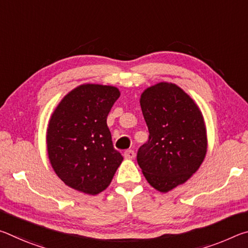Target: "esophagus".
Listing matches in <instances>:
<instances>
[{
	"label": "esophagus",
	"mask_w": 248,
	"mask_h": 248,
	"mask_svg": "<svg viewBox=\"0 0 248 248\" xmlns=\"http://www.w3.org/2000/svg\"><path fill=\"white\" fill-rule=\"evenodd\" d=\"M134 152L132 150H128V151H125V152L124 153V158H127V159H132V158H134Z\"/></svg>",
	"instance_id": "34e87169"
}]
</instances>
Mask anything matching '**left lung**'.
Here are the masks:
<instances>
[{
    "label": "left lung",
    "mask_w": 248,
    "mask_h": 248,
    "mask_svg": "<svg viewBox=\"0 0 248 248\" xmlns=\"http://www.w3.org/2000/svg\"><path fill=\"white\" fill-rule=\"evenodd\" d=\"M140 106L149 140L138 151V164L154 189L169 192L186 183L207 154L202 112L186 92L169 82L144 90Z\"/></svg>",
    "instance_id": "1"
}]
</instances>
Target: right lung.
Instances as JSON below:
<instances>
[{
    "mask_svg": "<svg viewBox=\"0 0 248 248\" xmlns=\"http://www.w3.org/2000/svg\"><path fill=\"white\" fill-rule=\"evenodd\" d=\"M119 96L115 86L82 84L53 110L46 136L47 152L54 173L66 186L95 196L110 185L124 161L107 125Z\"/></svg>",
    "mask_w": 248,
    "mask_h": 248,
    "instance_id": "1",
    "label": "right lung"
}]
</instances>
